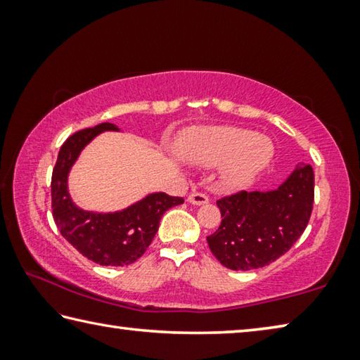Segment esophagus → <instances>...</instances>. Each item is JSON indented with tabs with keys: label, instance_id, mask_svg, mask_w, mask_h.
<instances>
[{
	"label": "esophagus",
	"instance_id": "obj_1",
	"mask_svg": "<svg viewBox=\"0 0 360 360\" xmlns=\"http://www.w3.org/2000/svg\"><path fill=\"white\" fill-rule=\"evenodd\" d=\"M187 202L192 203V205L200 206V205L208 203L210 198H208V195H206V193H202V192H192V193L187 197Z\"/></svg>",
	"mask_w": 360,
	"mask_h": 360
}]
</instances>
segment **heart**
I'll list each match as a JSON object with an SVG mask.
<instances>
[{
    "mask_svg": "<svg viewBox=\"0 0 360 360\" xmlns=\"http://www.w3.org/2000/svg\"><path fill=\"white\" fill-rule=\"evenodd\" d=\"M179 154L205 167L225 165L222 182L229 188H243L270 163L273 144L238 127L195 129L181 139Z\"/></svg>",
    "mask_w": 360,
    "mask_h": 360,
    "instance_id": "b5f03b06",
    "label": "heart"
}]
</instances>
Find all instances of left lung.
Masks as SVG:
<instances>
[{"mask_svg": "<svg viewBox=\"0 0 360 360\" xmlns=\"http://www.w3.org/2000/svg\"><path fill=\"white\" fill-rule=\"evenodd\" d=\"M314 173L300 163L271 192L240 191L217 200L222 222L208 246L224 266L236 271L270 265L300 238L311 217Z\"/></svg>", "mask_w": 360, "mask_h": 360, "instance_id": "8db88e82", "label": "left lung"}]
</instances>
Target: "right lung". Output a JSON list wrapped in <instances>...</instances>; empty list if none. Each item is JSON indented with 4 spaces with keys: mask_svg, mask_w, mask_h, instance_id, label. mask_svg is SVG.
Returning <instances> with one entry per match:
<instances>
[{
    "mask_svg": "<svg viewBox=\"0 0 360 360\" xmlns=\"http://www.w3.org/2000/svg\"><path fill=\"white\" fill-rule=\"evenodd\" d=\"M119 130L114 124H100L71 135L60 148L52 172V216L57 229L84 257L100 265L124 266L138 260L154 240L163 212L184 203V198L167 193H150L141 202L120 212L96 214L79 210L71 202L66 179L70 168L98 133Z\"/></svg>",
    "mask_w": 360,
    "mask_h": 360,
    "instance_id": "1",
    "label": "right lung"
}]
</instances>
